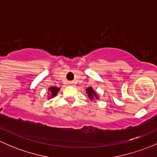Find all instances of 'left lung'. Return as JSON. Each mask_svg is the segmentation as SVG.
Segmentation results:
<instances>
[{
    "label": "left lung",
    "mask_w": 157,
    "mask_h": 157,
    "mask_svg": "<svg viewBox=\"0 0 157 157\" xmlns=\"http://www.w3.org/2000/svg\"><path fill=\"white\" fill-rule=\"evenodd\" d=\"M86 92L88 94V98H90V100H93L94 98H98V97L97 96V94L94 91L93 89L91 88H88L86 89Z\"/></svg>",
    "instance_id": "8db88e82"
}]
</instances>
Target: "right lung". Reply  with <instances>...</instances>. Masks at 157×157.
<instances>
[{
  "instance_id": "1",
  "label": "right lung",
  "mask_w": 157,
  "mask_h": 157,
  "mask_svg": "<svg viewBox=\"0 0 157 157\" xmlns=\"http://www.w3.org/2000/svg\"><path fill=\"white\" fill-rule=\"evenodd\" d=\"M59 88H56V87H51V88H50V90H51V98H52V97L56 96V94H57L58 91H59Z\"/></svg>"
}]
</instances>
